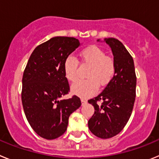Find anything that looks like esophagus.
Instances as JSON below:
<instances>
[{"instance_id":"1","label":"esophagus","mask_w":159,"mask_h":159,"mask_svg":"<svg viewBox=\"0 0 159 159\" xmlns=\"http://www.w3.org/2000/svg\"><path fill=\"white\" fill-rule=\"evenodd\" d=\"M81 102H82L83 104H84V103H86V102H87V100H86V99H81Z\"/></svg>"}]
</instances>
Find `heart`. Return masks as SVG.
I'll use <instances>...</instances> for the list:
<instances>
[{
  "instance_id": "obj_1",
  "label": "heart",
  "mask_w": 159,
  "mask_h": 159,
  "mask_svg": "<svg viewBox=\"0 0 159 159\" xmlns=\"http://www.w3.org/2000/svg\"><path fill=\"white\" fill-rule=\"evenodd\" d=\"M80 57L83 64L90 66L86 72L88 79L75 81L71 85V92L86 98L94 95L99 86L104 88L110 84L116 74V63L97 46H91L83 50ZM64 73L67 80L74 81L76 79L78 60L75 57H67L64 63Z\"/></svg>"
}]
</instances>
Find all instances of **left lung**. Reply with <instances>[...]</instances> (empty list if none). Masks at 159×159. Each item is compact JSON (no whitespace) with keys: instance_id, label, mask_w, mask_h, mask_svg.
I'll use <instances>...</instances> for the list:
<instances>
[{"instance_id":"1","label":"left lung","mask_w":159,"mask_h":159,"mask_svg":"<svg viewBox=\"0 0 159 159\" xmlns=\"http://www.w3.org/2000/svg\"><path fill=\"white\" fill-rule=\"evenodd\" d=\"M104 40L111 48L116 74L99 95L88 100L95 108L88 127L97 137L110 139L124 128L131 116L136 95V75L134 60L123 43L115 38ZM98 102H102L101 105Z\"/></svg>"}]
</instances>
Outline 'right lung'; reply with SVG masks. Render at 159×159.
<instances>
[{
  "mask_svg": "<svg viewBox=\"0 0 159 159\" xmlns=\"http://www.w3.org/2000/svg\"><path fill=\"white\" fill-rule=\"evenodd\" d=\"M80 45L74 37L56 36L38 45L31 54L22 78L21 100L31 127L46 139L66 131L68 119L81 106L80 99H60L70 92L64 63Z\"/></svg>",
  "mask_w": 159,
  "mask_h": 159,
  "instance_id": "1",
  "label": "right lung"
}]
</instances>
